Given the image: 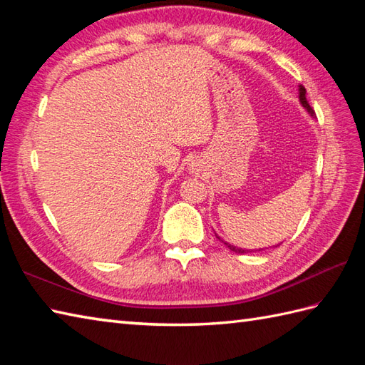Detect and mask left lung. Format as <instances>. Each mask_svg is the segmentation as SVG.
Segmentation results:
<instances>
[{"label": "left lung", "instance_id": "1", "mask_svg": "<svg viewBox=\"0 0 365 365\" xmlns=\"http://www.w3.org/2000/svg\"><path fill=\"white\" fill-rule=\"evenodd\" d=\"M299 100H301V103H302V106L306 108V110L311 113V114H314V111H312V108H311V105L307 103V98H306V89L302 88V86H299ZM216 238H220V237H216ZM221 240V238H220ZM226 245L230 251H234V252H238V254H246V252H252V251H246V250H238V247H235V246H232V245H227V243H224Z\"/></svg>", "mask_w": 365, "mask_h": 365}]
</instances>
